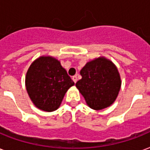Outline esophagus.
I'll use <instances>...</instances> for the list:
<instances>
[{"instance_id": "obj_1", "label": "esophagus", "mask_w": 150, "mask_h": 150, "mask_svg": "<svg viewBox=\"0 0 150 150\" xmlns=\"http://www.w3.org/2000/svg\"><path fill=\"white\" fill-rule=\"evenodd\" d=\"M72 80L74 81V83H76V82H77V80H78L77 76H76V75H74V76H72Z\"/></svg>"}]
</instances>
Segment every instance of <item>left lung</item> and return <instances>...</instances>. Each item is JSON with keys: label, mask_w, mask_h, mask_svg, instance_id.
Segmentation results:
<instances>
[{"label": "left lung", "mask_w": 150, "mask_h": 150, "mask_svg": "<svg viewBox=\"0 0 150 150\" xmlns=\"http://www.w3.org/2000/svg\"><path fill=\"white\" fill-rule=\"evenodd\" d=\"M82 79L75 83L87 105L100 110L112 104L120 90L121 80L116 66L105 58L87 63L80 71Z\"/></svg>", "instance_id": "1"}]
</instances>
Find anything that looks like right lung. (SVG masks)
<instances>
[{
  "mask_svg": "<svg viewBox=\"0 0 150 150\" xmlns=\"http://www.w3.org/2000/svg\"><path fill=\"white\" fill-rule=\"evenodd\" d=\"M74 84L60 63L50 57L34 61L26 75L30 98L37 108L45 112L57 110L65 93Z\"/></svg>",
  "mask_w": 150,
  "mask_h": 150,
  "instance_id": "1",
  "label": "right lung"
}]
</instances>
